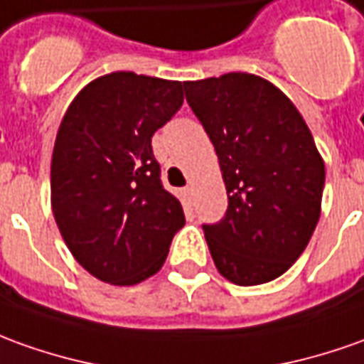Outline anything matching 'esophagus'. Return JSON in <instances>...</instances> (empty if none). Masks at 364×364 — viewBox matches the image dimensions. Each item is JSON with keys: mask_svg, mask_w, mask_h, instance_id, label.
Returning <instances> with one entry per match:
<instances>
[{"mask_svg": "<svg viewBox=\"0 0 364 364\" xmlns=\"http://www.w3.org/2000/svg\"><path fill=\"white\" fill-rule=\"evenodd\" d=\"M184 194H186L188 198L192 196V186H186V188H184Z\"/></svg>", "mask_w": 364, "mask_h": 364, "instance_id": "1", "label": "esophagus"}]
</instances>
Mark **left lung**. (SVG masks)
Masks as SVG:
<instances>
[{
    "mask_svg": "<svg viewBox=\"0 0 364 364\" xmlns=\"http://www.w3.org/2000/svg\"><path fill=\"white\" fill-rule=\"evenodd\" d=\"M184 92L228 190L224 218L202 225L215 267L235 285L272 282L297 262L319 222L325 164L311 130L257 75L186 81Z\"/></svg>",
    "mask_w": 364,
    "mask_h": 364,
    "instance_id": "1",
    "label": "left lung"
}]
</instances>
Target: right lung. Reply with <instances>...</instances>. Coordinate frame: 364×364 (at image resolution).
<instances>
[{"label":"right lung","mask_w":364,"mask_h":364,"mask_svg":"<svg viewBox=\"0 0 364 364\" xmlns=\"http://www.w3.org/2000/svg\"><path fill=\"white\" fill-rule=\"evenodd\" d=\"M184 102L182 82L119 71L82 89L61 120L51 206L73 257L97 279L134 285L162 267L184 225L152 136Z\"/></svg>","instance_id":"obj_1"}]
</instances>
